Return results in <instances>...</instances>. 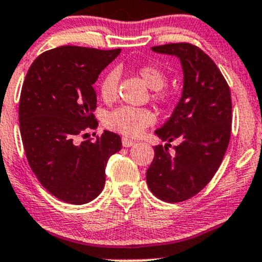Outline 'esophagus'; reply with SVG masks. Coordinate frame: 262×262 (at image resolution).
I'll list each match as a JSON object with an SVG mask.
<instances>
[{
  "mask_svg": "<svg viewBox=\"0 0 262 262\" xmlns=\"http://www.w3.org/2000/svg\"><path fill=\"white\" fill-rule=\"evenodd\" d=\"M121 142H123L124 147H130V146H133L134 143H136L133 141V139H129V138H126V137H123V139H121Z\"/></svg>",
  "mask_w": 262,
  "mask_h": 262,
  "instance_id": "obj_1",
  "label": "esophagus"
}]
</instances>
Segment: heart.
<instances>
[{"mask_svg": "<svg viewBox=\"0 0 262 262\" xmlns=\"http://www.w3.org/2000/svg\"><path fill=\"white\" fill-rule=\"evenodd\" d=\"M139 75L150 89L160 90L167 84V76L159 68L154 66H143L139 68ZM117 84H119V72L111 70L102 77L99 82V94L106 102L114 101L116 97ZM156 101L165 102L167 94L155 93ZM155 123V114L148 108H138V107L123 106L110 112L104 119V124L111 130L121 133L128 137H137L142 133L147 126Z\"/></svg>", "mask_w": 262, "mask_h": 262, "instance_id": "1", "label": "heart"}]
</instances>
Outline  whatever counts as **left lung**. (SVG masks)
Instances as JSON below:
<instances>
[{
  "instance_id": "1",
  "label": "left lung",
  "mask_w": 262,
  "mask_h": 262,
  "mask_svg": "<svg viewBox=\"0 0 262 262\" xmlns=\"http://www.w3.org/2000/svg\"><path fill=\"white\" fill-rule=\"evenodd\" d=\"M151 50L180 59L183 89L172 116L155 130L167 145L154 147L146 180L156 198L180 203L204 189L221 165L231 134L230 89L216 63L198 46L167 43ZM172 140L179 145L170 154Z\"/></svg>"
}]
</instances>
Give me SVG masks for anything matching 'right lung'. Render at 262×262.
<instances>
[{
  "label": "right lung",
  "instance_id": "add662e5",
  "mask_svg": "<svg viewBox=\"0 0 262 262\" xmlns=\"http://www.w3.org/2000/svg\"><path fill=\"white\" fill-rule=\"evenodd\" d=\"M120 51L59 46L38 55L27 72L19 102L24 151L41 185L62 202L95 199L110 156L121 150L120 136L108 130L95 141H77L98 126L93 84Z\"/></svg>",
  "mask_w": 262,
  "mask_h": 262
}]
</instances>
